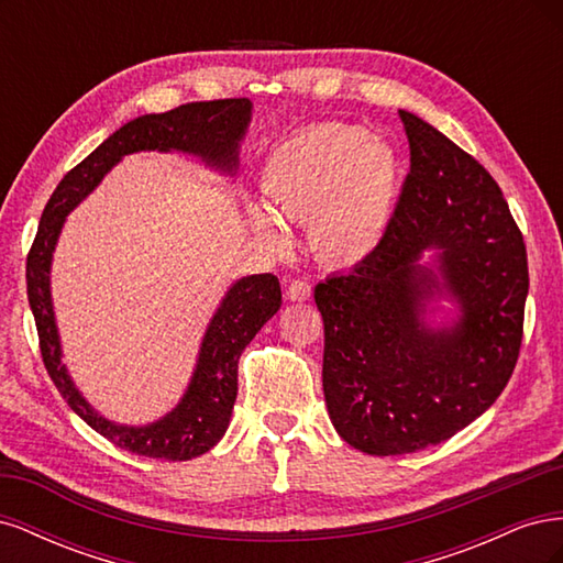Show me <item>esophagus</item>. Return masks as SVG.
I'll use <instances>...</instances> for the list:
<instances>
[{
    "label": "esophagus",
    "mask_w": 563,
    "mask_h": 563,
    "mask_svg": "<svg viewBox=\"0 0 563 563\" xmlns=\"http://www.w3.org/2000/svg\"><path fill=\"white\" fill-rule=\"evenodd\" d=\"M286 298L294 300V302H302V300H310L312 298V286L302 279H294L286 288Z\"/></svg>",
    "instance_id": "obj_1"
}]
</instances>
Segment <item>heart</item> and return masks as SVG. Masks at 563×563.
Instances as JSON below:
<instances>
[{
    "label": "heart",
    "mask_w": 563,
    "mask_h": 563,
    "mask_svg": "<svg viewBox=\"0 0 563 563\" xmlns=\"http://www.w3.org/2000/svg\"><path fill=\"white\" fill-rule=\"evenodd\" d=\"M401 159L380 135L347 124L305 129L272 147L258 168L261 207H246L251 232L269 249L288 246L278 220L308 223L310 244L331 267L376 253L395 220Z\"/></svg>",
    "instance_id": "1"
}]
</instances>
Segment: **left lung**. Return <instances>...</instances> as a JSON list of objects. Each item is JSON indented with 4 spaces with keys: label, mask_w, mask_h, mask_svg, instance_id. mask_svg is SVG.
<instances>
[{
    "label": "left lung",
    "mask_w": 563,
    "mask_h": 563,
    "mask_svg": "<svg viewBox=\"0 0 563 563\" xmlns=\"http://www.w3.org/2000/svg\"><path fill=\"white\" fill-rule=\"evenodd\" d=\"M383 246L314 288L323 399L335 432L368 455L451 439L512 376L528 296L523 236L486 168L418 114Z\"/></svg>",
    "instance_id": "left-lung-1"
}]
</instances>
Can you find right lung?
Segmentation results:
<instances>
[{
    "label": "right lung",
    "mask_w": 563,
    "mask_h": 563,
    "mask_svg": "<svg viewBox=\"0 0 563 563\" xmlns=\"http://www.w3.org/2000/svg\"><path fill=\"white\" fill-rule=\"evenodd\" d=\"M249 98L187 103L172 112L135 117L79 162L51 195L40 220L35 244L27 255V300L35 314L44 366L73 411L135 455L190 460L223 439L236 399V364L267 319L282 308L275 275H249L230 284L201 335L192 376L172 411L147 424H124L106 418L81 395L63 362L60 331L51 296V265L65 220L87 199L112 168L133 152H180L199 159L220 176L232 178L240 168V150L251 124Z\"/></svg>",
    "instance_id": "add662e5"
}]
</instances>
